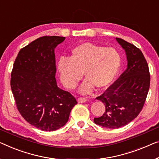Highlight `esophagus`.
<instances>
[{
    "label": "esophagus",
    "instance_id": "obj_1",
    "mask_svg": "<svg viewBox=\"0 0 159 159\" xmlns=\"http://www.w3.org/2000/svg\"><path fill=\"white\" fill-rule=\"evenodd\" d=\"M77 100L79 103H85L87 101V99L86 98H84V97H79V98H78Z\"/></svg>",
    "mask_w": 159,
    "mask_h": 159
}]
</instances>
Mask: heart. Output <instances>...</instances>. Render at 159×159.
Instances as JSON below:
<instances>
[{
  "instance_id": "heart-1",
  "label": "heart",
  "mask_w": 159,
  "mask_h": 159,
  "mask_svg": "<svg viewBox=\"0 0 159 159\" xmlns=\"http://www.w3.org/2000/svg\"><path fill=\"white\" fill-rule=\"evenodd\" d=\"M120 56L115 48H106L86 42L75 47L69 58H61L57 69L62 84L68 89L76 87L82 79L83 73L86 80L79 92L91 93L94 87L105 89L113 82L119 72Z\"/></svg>"
}]
</instances>
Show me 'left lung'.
Here are the masks:
<instances>
[{"instance_id": "left-lung-1", "label": "left lung", "mask_w": 159, "mask_h": 159, "mask_svg": "<svg viewBox=\"0 0 159 159\" xmlns=\"http://www.w3.org/2000/svg\"><path fill=\"white\" fill-rule=\"evenodd\" d=\"M125 52L127 68L101 95L97 97L105 105L106 111L96 124L107 129H118L138 116L143 108L150 86L148 66L143 54L134 45L116 38Z\"/></svg>"}]
</instances>
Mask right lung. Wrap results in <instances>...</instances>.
I'll list each match as a JSON object with an SVG mask.
<instances>
[{
  "instance_id": "right-lung-1",
  "label": "right lung",
  "mask_w": 159,
  "mask_h": 159,
  "mask_svg": "<svg viewBox=\"0 0 159 159\" xmlns=\"http://www.w3.org/2000/svg\"><path fill=\"white\" fill-rule=\"evenodd\" d=\"M61 36L39 38L20 49L11 73V86L23 118L44 131H53L67 123L77 101L57 86L54 50Z\"/></svg>"
}]
</instances>
